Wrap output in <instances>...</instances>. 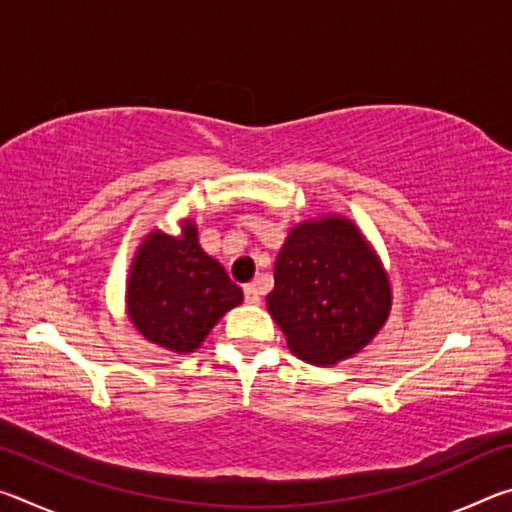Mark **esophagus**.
<instances>
[{"label": "esophagus", "instance_id": "obj_1", "mask_svg": "<svg viewBox=\"0 0 512 512\" xmlns=\"http://www.w3.org/2000/svg\"><path fill=\"white\" fill-rule=\"evenodd\" d=\"M244 300L248 302V305H259V289H257V284H246L244 287Z\"/></svg>", "mask_w": 512, "mask_h": 512}]
</instances>
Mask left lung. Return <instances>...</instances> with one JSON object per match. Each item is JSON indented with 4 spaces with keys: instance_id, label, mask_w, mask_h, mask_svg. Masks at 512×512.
Masks as SVG:
<instances>
[{
    "instance_id": "obj_1",
    "label": "left lung",
    "mask_w": 512,
    "mask_h": 512,
    "mask_svg": "<svg viewBox=\"0 0 512 512\" xmlns=\"http://www.w3.org/2000/svg\"><path fill=\"white\" fill-rule=\"evenodd\" d=\"M266 305L291 352L334 366L368 345L391 311V284L368 241L339 216L289 232Z\"/></svg>"
}]
</instances>
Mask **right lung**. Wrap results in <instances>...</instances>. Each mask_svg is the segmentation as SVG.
I'll use <instances>...</instances> for the list:
<instances>
[{
    "label": "right lung",
    "mask_w": 512,
    "mask_h": 512,
    "mask_svg": "<svg viewBox=\"0 0 512 512\" xmlns=\"http://www.w3.org/2000/svg\"><path fill=\"white\" fill-rule=\"evenodd\" d=\"M244 293L223 266L198 246L194 223L183 237L151 232L135 255L128 277V314L155 345L194 352L225 311Z\"/></svg>",
    "instance_id": "add662e5"
}]
</instances>
